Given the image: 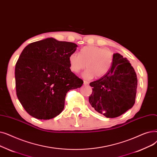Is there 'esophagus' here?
Here are the masks:
<instances>
[{
  "label": "esophagus",
  "mask_w": 157,
  "mask_h": 157,
  "mask_svg": "<svg viewBox=\"0 0 157 157\" xmlns=\"http://www.w3.org/2000/svg\"><path fill=\"white\" fill-rule=\"evenodd\" d=\"M84 85H86V86H87V85H88V84H89V82H87V81L84 80Z\"/></svg>",
  "instance_id": "34e87169"
}]
</instances>
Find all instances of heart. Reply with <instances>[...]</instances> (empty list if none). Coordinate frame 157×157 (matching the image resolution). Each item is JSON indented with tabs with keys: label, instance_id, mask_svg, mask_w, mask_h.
<instances>
[{
	"label": "heart",
	"instance_id": "obj_1",
	"mask_svg": "<svg viewBox=\"0 0 157 157\" xmlns=\"http://www.w3.org/2000/svg\"><path fill=\"white\" fill-rule=\"evenodd\" d=\"M113 61V54L110 50L93 45L82 48L78 55L71 53L68 57L70 69L72 72L77 73L87 67L82 74L83 77L87 79L92 78L94 75L103 77L110 68Z\"/></svg>",
	"mask_w": 157,
	"mask_h": 157
}]
</instances>
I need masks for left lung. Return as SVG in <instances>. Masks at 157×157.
I'll return each instance as SVG.
<instances>
[{
  "label": "left lung",
  "instance_id": "8db88e82",
  "mask_svg": "<svg viewBox=\"0 0 157 157\" xmlns=\"http://www.w3.org/2000/svg\"><path fill=\"white\" fill-rule=\"evenodd\" d=\"M93 87L89 101L106 117L122 115L135 103L137 87L136 73L130 61L118 53L113 54L111 68L103 77L89 84Z\"/></svg>",
  "mask_w": 157,
  "mask_h": 157
}]
</instances>
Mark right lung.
Masks as SVG:
<instances>
[{"label":"right lung","instance_id":"obj_1","mask_svg":"<svg viewBox=\"0 0 157 157\" xmlns=\"http://www.w3.org/2000/svg\"><path fill=\"white\" fill-rule=\"evenodd\" d=\"M77 44L48 38L32 43L23 50L16 64L18 99L27 113L50 119L64 107L66 93L83 84L70 69L68 57Z\"/></svg>","mask_w":157,"mask_h":157}]
</instances>
